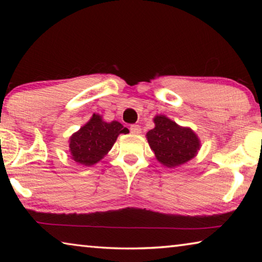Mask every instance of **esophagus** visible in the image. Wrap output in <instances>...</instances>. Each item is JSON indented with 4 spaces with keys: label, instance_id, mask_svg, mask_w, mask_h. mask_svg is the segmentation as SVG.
I'll return each instance as SVG.
<instances>
[{
    "label": "esophagus",
    "instance_id": "1",
    "mask_svg": "<svg viewBox=\"0 0 262 262\" xmlns=\"http://www.w3.org/2000/svg\"><path fill=\"white\" fill-rule=\"evenodd\" d=\"M129 129H130L132 134H134V135H139L141 133V127L139 125H130Z\"/></svg>",
    "mask_w": 262,
    "mask_h": 262
}]
</instances>
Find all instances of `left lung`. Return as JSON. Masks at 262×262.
Here are the masks:
<instances>
[{
    "mask_svg": "<svg viewBox=\"0 0 262 262\" xmlns=\"http://www.w3.org/2000/svg\"><path fill=\"white\" fill-rule=\"evenodd\" d=\"M154 122L155 128L147 133V139L159 163L176 167L195 157L200 140L190 128L177 125L165 115L155 117Z\"/></svg>",
    "mask_w": 262,
    "mask_h": 262,
    "instance_id": "left-lung-1",
    "label": "left lung"
}]
</instances>
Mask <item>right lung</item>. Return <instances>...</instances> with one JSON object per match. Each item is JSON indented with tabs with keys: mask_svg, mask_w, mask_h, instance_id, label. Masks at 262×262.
<instances>
[{
	"mask_svg": "<svg viewBox=\"0 0 262 262\" xmlns=\"http://www.w3.org/2000/svg\"><path fill=\"white\" fill-rule=\"evenodd\" d=\"M127 133L128 129L120 122H105L99 114H94L81 129L70 136L72 158L84 166L94 165L112 149L119 135Z\"/></svg>",
	"mask_w": 262,
	"mask_h": 262,
	"instance_id": "obj_1",
	"label": "right lung"
}]
</instances>
